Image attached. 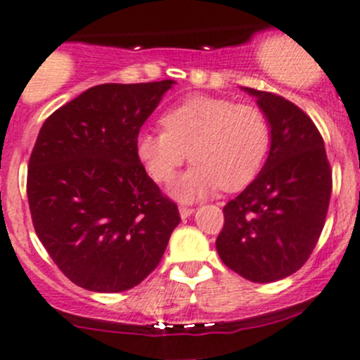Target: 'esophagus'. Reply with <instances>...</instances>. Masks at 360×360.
<instances>
[{
    "label": "esophagus",
    "mask_w": 360,
    "mask_h": 360,
    "mask_svg": "<svg viewBox=\"0 0 360 360\" xmlns=\"http://www.w3.org/2000/svg\"><path fill=\"white\" fill-rule=\"evenodd\" d=\"M180 216H181V218H188V216H191V214H194V207H188V206H180Z\"/></svg>",
    "instance_id": "esophagus-1"
}]
</instances>
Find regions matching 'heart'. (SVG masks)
<instances>
[{"label": "heart", "instance_id": "heart-1", "mask_svg": "<svg viewBox=\"0 0 360 360\" xmlns=\"http://www.w3.org/2000/svg\"><path fill=\"white\" fill-rule=\"evenodd\" d=\"M160 132L137 139V156L156 184L168 185L181 165L191 168L173 194L195 200L218 191L247 187L264 165L271 146V125L256 104L216 96H191L161 117Z\"/></svg>", "mask_w": 360, "mask_h": 360}]
</instances>
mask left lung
<instances>
[{"label": "left lung", "mask_w": 360, "mask_h": 360, "mask_svg": "<svg viewBox=\"0 0 360 360\" xmlns=\"http://www.w3.org/2000/svg\"><path fill=\"white\" fill-rule=\"evenodd\" d=\"M271 125V149L261 173L223 207L216 250L231 271L256 283L300 269L323 231L331 168L318 127L288 99L247 89Z\"/></svg>", "instance_id": "1"}]
</instances>
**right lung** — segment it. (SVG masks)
Returning <instances> with one entry per match:
<instances>
[{
  "label": "right lung",
  "mask_w": 360,
  "mask_h": 360,
  "mask_svg": "<svg viewBox=\"0 0 360 360\" xmlns=\"http://www.w3.org/2000/svg\"><path fill=\"white\" fill-rule=\"evenodd\" d=\"M173 84L94 86L42 123L27 172L30 216L49 257L79 287L134 288L180 223L137 156L141 127Z\"/></svg>",
  "instance_id": "add662e5"
}]
</instances>
